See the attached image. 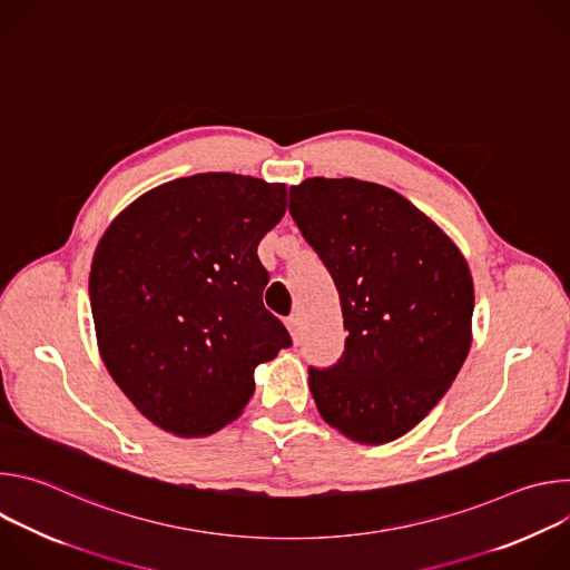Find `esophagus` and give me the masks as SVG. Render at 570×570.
<instances>
[{
	"instance_id": "esophagus-1",
	"label": "esophagus",
	"mask_w": 570,
	"mask_h": 570,
	"mask_svg": "<svg viewBox=\"0 0 570 570\" xmlns=\"http://www.w3.org/2000/svg\"><path fill=\"white\" fill-rule=\"evenodd\" d=\"M286 327H288L293 341L299 343V341H302V324H299V317H297V315H288V317H286Z\"/></svg>"
}]
</instances>
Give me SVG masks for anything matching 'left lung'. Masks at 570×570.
<instances>
[{
	"label": "left lung",
	"mask_w": 570,
	"mask_h": 570,
	"mask_svg": "<svg viewBox=\"0 0 570 570\" xmlns=\"http://www.w3.org/2000/svg\"><path fill=\"white\" fill-rule=\"evenodd\" d=\"M288 212L341 295L345 350L308 367L322 420L365 444L415 429L471 347L473 282L453 240L396 191L311 178Z\"/></svg>",
	"instance_id": "8db88e82"
}]
</instances>
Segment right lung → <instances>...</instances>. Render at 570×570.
Returning <instances> with one entry per match:
<instances>
[{"mask_svg":"<svg viewBox=\"0 0 570 570\" xmlns=\"http://www.w3.org/2000/svg\"><path fill=\"white\" fill-rule=\"evenodd\" d=\"M286 212V187L236 174L161 185L108 227L90 302L108 372L135 409L176 435L238 417L259 363L291 347L264 306L259 240Z\"/></svg>","mask_w":570,"mask_h":570,"instance_id":"add662e5","label":"right lung"}]
</instances>
